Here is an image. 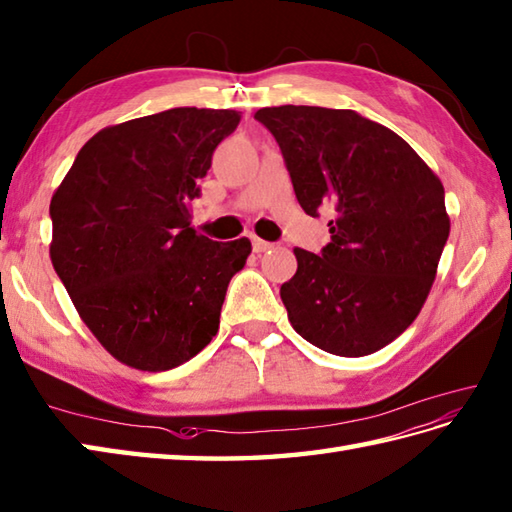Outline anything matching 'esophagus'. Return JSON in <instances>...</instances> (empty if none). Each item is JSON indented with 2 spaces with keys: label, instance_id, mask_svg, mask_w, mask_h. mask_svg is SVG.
<instances>
[{
  "label": "esophagus",
  "instance_id": "esophagus-1",
  "mask_svg": "<svg viewBox=\"0 0 512 512\" xmlns=\"http://www.w3.org/2000/svg\"><path fill=\"white\" fill-rule=\"evenodd\" d=\"M252 247H254V252H256V254H263V252H267V249H271L274 245L267 243V241H263V238H256V236H252Z\"/></svg>",
  "mask_w": 512,
  "mask_h": 512
}]
</instances>
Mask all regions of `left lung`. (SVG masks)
I'll use <instances>...</instances> for the list:
<instances>
[{
    "mask_svg": "<svg viewBox=\"0 0 512 512\" xmlns=\"http://www.w3.org/2000/svg\"><path fill=\"white\" fill-rule=\"evenodd\" d=\"M302 210L331 205L322 254L296 247L298 269L280 287L307 342L360 358L393 342L420 314L451 232L444 185L409 143L353 110L260 108Z\"/></svg>",
    "mask_w": 512,
    "mask_h": 512,
    "instance_id": "8db88e82",
    "label": "left lung"
}]
</instances>
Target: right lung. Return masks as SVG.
I'll return each instance as SVG.
<instances>
[{
	"mask_svg": "<svg viewBox=\"0 0 512 512\" xmlns=\"http://www.w3.org/2000/svg\"><path fill=\"white\" fill-rule=\"evenodd\" d=\"M236 110L172 108L99 130L52 194L50 260L112 358L168 371L212 342L252 254L190 227V201Z\"/></svg>",
	"mask_w": 512,
	"mask_h": 512,
	"instance_id": "1",
	"label": "right lung"
}]
</instances>
